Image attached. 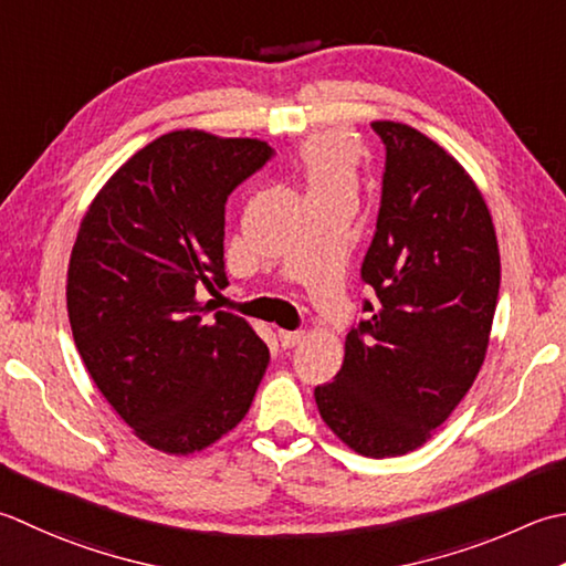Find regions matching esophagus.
<instances>
[{
  "instance_id": "1",
  "label": "esophagus",
  "mask_w": 566,
  "mask_h": 566,
  "mask_svg": "<svg viewBox=\"0 0 566 566\" xmlns=\"http://www.w3.org/2000/svg\"><path fill=\"white\" fill-rule=\"evenodd\" d=\"M276 336H280L282 348H294L296 343H302V338H304L302 331H280Z\"/></svg>"
}]
</instances>
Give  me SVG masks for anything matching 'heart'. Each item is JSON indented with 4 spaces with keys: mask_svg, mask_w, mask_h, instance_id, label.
I'll list each match as a JSON object with an SVG mask.
<instances>
[{
    "mask_svg": "<svg viewBox=\"0 0 566 566\" xmlns=\"http://www.w3.org/2000/svg\"><path fill=\"white\" fill-rule=\"evenodd\" d=\"M302 171L312 196L356 188V151L338 135H316L302 147Z\"/></svg>",
    "mask_w": 566,
    "mask_h": 566,
    "instance_id": "b5f03b06",
    "label": "heart"
}]
</instances>
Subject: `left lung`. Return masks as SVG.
Segmentation results:
<instances>
[{"mask_svg":"<svg viewBox=\"0 0 566 566\" xmlns=\"http://www.w3.org/2000/svg\"><path fill=\"white\" fill-rule=\"evenodd\" d=\"M385 144L378 226L360 276L378 302L346 336L321 419L353 451L402 457L463 400L489 350L501 290L491 210L467 169L402 122H373Z\"/></svg>","mask_w":566,"mask_h":566,"instance_id":"obj_1","label":"left lung"}]
</instances>
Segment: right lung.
Instances as JSON below:
<instances>
[{"instance_id": "obj_1", "label": "right lung", "mask_w": 566, "mask_h": 566, "mask_svg": "<svg viewBox=\"0 0 566 566\" xmlns=\"http://www.w3.org/2000/svg\"><path fill=\"white\" fill-rule=\"evenodd\" d=\"M272 157L260 139L161 135L109 176L69 264L75 348L132 431L164 453L201 451L235 429L270 350L245 318L196 292L223 286L226 201Z\"/></svg>"}]
</instances>
